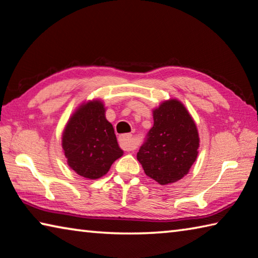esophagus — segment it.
I'll list each match as a JSON object with an SVG mask.
<instances>
[{
	"label": "esophagus",
	"instance_id": "obj_1",
	"mask_svg": "<svg viewBox=\"0 0 258 258\" xmlns=\"http://www.w3.org/2000/svg\"><path fill=\"white\" fill-rule=\"evenodd\" d=\"M119 145L124 150L131 151L137 148V144L131 134H122L119 137Z\"/></svg>",
	"mask_w": 258,
	"mask_h": 258
}]
</instances>
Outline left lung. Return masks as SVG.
<instances>
[{"label": "left lung", "instance_id": "8db88e82", "mask_svg": "<svg viewBox=\"0 0 258 258\" xmlns=\"http://www.w3.org/2000/svg\"><path fill=\"white\" fill-rule=\"evenodd\" d=\"M153 117L154 126L137 158L149 178L167 185L180 180L196 161L199 132L185 105L175 99L162 102Z\"/></svg>", "mask_w": 258, "mask_h": 258}]
</instances>
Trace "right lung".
<instances>
[{
    "label": "right lung",
    "instance_id": "right-lung-1",
    "mask_svg": "<svg viewBox=\"0 0 258 258\" xmlns=\"http://www.w3.org/2000/svg\"><path fill=\"white\" fill-rule=\"evenodd\" d=\"M62 147L69 166L87 179L103 177L124 154L100 100L85 102L76 110L64 128Z\"/></svg>",
    "mask_w": 258,
    "mask_h": 258
}]
</instances>
